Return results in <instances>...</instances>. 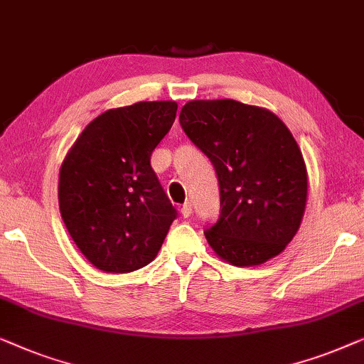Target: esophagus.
Here are the masks:
<instances>
[{
	"mask_svg": "<svg viewBox=\"0 0 364 364\" xmlns=\"http://www.w3.org/2000/svg\"><path fill=\"white\" fill-rule=\"evenodd\" d=\"M191 213H193L191 203H184L183 206H181V216L183 218H189V216H191Z\"/></svg>",
	"mask_w": 364,
	"mask_h": 364,
	"instance_id": "esophagus-1",
	"label": "esophagus"
}]
</instances>
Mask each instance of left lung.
I'll return each instance as SVG.
<instances>
[{
  "label": "left lung",
  "instance_id": "left-lung-1",
  "mask_svg": "<svg viewBox=\"0 0 364 364\" xmlns=\"http://www.w3.org/2000/svg\"><path fill=\"white\" fill-rule=\"evenodd\" d=\"M180 124L213 163L221 214L204 229L226 262L272 259L294 239L306 203V168L295 138L272 112L237 100H191Z\"/></svg>",
  "mask_w": 364,
  "mask_h": 364
}]
</instances>
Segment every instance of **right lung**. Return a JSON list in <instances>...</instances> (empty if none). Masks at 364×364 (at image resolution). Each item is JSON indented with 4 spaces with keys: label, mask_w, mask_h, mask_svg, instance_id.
Returning <instances> with one entry per match:
<instances>
[{
    "label": "right lung",
    "mask_w": 364,
    "mask_h": 364,
    "mask_svg": "<svg viewBox=\"0 0 364 364\" xmlns=\"http://www.w3.org/2000/svg\"><path fill=\"white\" fill-rule=\"evenodd\" d=\"M176 110L170 100L107 110L60 166V216L80 252L104 272L150 264L178 216L150 163Z\"/></svg>",
    "instance_id": "1"
}]
</instances>
